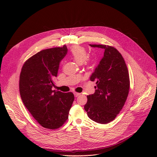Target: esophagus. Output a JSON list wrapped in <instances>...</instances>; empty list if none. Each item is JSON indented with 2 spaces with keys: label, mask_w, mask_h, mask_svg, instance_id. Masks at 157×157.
Listing matches in <instances>:
<instances>
[{
  "label": "esophagus",
  "mask_w": 157,
  "mask_h": 157,
  "mask_svg": "<svg viewBox=\"0 0 157 157\" xmlns=\"http://www.w3.org/2000/svg\"><path fill=\"white\" fill-rule=\"evenodd\" d=\"M74 94H75V97H78V96H79L81 94V93H75Z\"/></svg>",
  "instance_id": "1"
}]
</instances>
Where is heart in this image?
<instances>
[{
    "label": "heart",
    "instance_id": "b5f03b06",
    "mask_svg": "<svg viewBox=\"0 0 157 157\" xmlns=\"http://www.w3.org/2000/svg\"><path fill=\"white\" fill-rule=\"evenodd\" d=\"M70 56L76 63L81 64L87 57V52L82 47L75 46L71 49Z\"/></svg>",
    "mask_w": 157,
    "mask_h": 157
}]
</instances>
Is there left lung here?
<instances>
[{
	"label": "left lung",
	"mask_w": 157,
	"mask_h": 157,
	"mask_svg": "<svg viewBox=\"0 0 157 157\" xmlns=\"http://www.w3.org/2000/svg\"><path fill=\"white\" fill-rule=\"evenodd\" d=\"M89 45L104 49V53L90 77L91 81H96V89L93 94L87 96L84 109L91 120L105 124L115 119L125 104L130 88L129 75L124 58L114 47Z\"/></svg>",
	"instance_id": "left-lung-1"
}]
</instances>
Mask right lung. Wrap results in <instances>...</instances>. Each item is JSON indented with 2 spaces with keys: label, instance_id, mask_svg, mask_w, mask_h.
I'll use <instances>...</instances> for the list:
<instances>
[{
  "label": "right lung",
  "instance_id": "add662e5",
  "mask_svg": "<svg viewBox=\"0 0 157 157\" xmlns=\"http://www.w3.org/2000/svg\"><path fill=\"white\" fill-rule=\"evenodd\" d=\"M68 52L66 45L43 50L28 59L19 80L21 99L43 127L56 129L68 119L74 94L53 91L60 61Z\"/></svg>",
  "mask_w": 157,
  "mask_h": 157
}]
</instances>
